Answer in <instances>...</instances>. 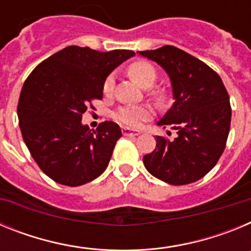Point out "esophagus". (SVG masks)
I'll return each mask as SVG.
<instances>
[{"label": "esophagus", "instance_id": "obj_1", "mask_svg": "<svg viewBox=\"0 0 251 251\" xmlns=\"http://www.w3.org/2000/svg\"><path fill=\"white\" fill-rule=\"evenodd\" d=\"M122 133H123V136H139L141 134L139 130H132L129 128H123Z\"/></svg>", "mask_w": 251, "mask_h": 251}]
</instances>
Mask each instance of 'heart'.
<instances>
[{
    "label": "heart",
    "instance_id": "heart-1",
    "mask_svg": "<svg viewBox=\"0 0 251 251\" xmlns=\"http://www.w3.org/2000/svg\"><path fill=\"white\" fill-rule=\"evenodd\" d=\"M130 76L139 84V85L148 88L154 83L157 77L156 69L152 64L147 63L145 60L134 61L128 68ZM114 86V77L113 75H108L103 84V92L105 94H110ZM153 114V110L148 105H123L114 112V119L121 124L129 128L141 127L142 123L150 119Z\"/></svg>",
    "mask_w": 251,
    "mask_h": 251
}]
</instances>
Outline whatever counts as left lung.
Masks as SVG:
<instances>
[{"label": "left lung", "instance_id": "obj_1", "mask_svg": "<svg viewBox=\"0 0 251 251\" xmlns=\"http://www.w3.org/2000/svg\"><path fill=\"white\" fill-rule=\"evenodd\" d=\"M138 54L170 76L175 103L157 124L177 133L174 139L156 136L154 151L143 157L145 167L170 185L195 182L215 167L225 150L231 123L229 94L217 73L181 49L166 45Z\"/></svg>", "mask_w": 251, "mask_h": 251}]
</instances>
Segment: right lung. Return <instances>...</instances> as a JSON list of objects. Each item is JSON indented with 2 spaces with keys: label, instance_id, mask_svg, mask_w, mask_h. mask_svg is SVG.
I'll return each mask as SVG.
<instances>
[{
  "label": "right lung",
  "instance_id": "1",
  "mask_svg": "<svg viewBox=\"0 0 251 251\" xmlns=\"http://www.w3.org/2000/svg\"><path fill=\"white\" fill-rule=\"evenodd\" d=\"M132 50L108 52L68 46L32 70L20 94V129L44 174L60 185L80 186L100 176L122 130L105 121L97 130L81 123L92 100L103 98L106 76Z\"/></svg>",
  "mask_w": 251,
  "mask_h": 251
}]
</instances>
